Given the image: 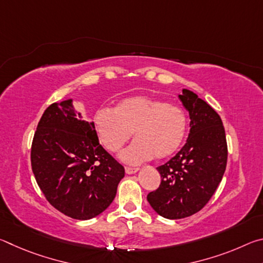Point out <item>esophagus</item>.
I'll return each instance as SVG.
<instances>
[{"instance_id":"1","label":"esophagus","mask_w":263,"mask_h":263,"mask_svg":"<svg viewBox=\"0 0 263 263\" xmlns=\"http://www.w3.org/2000/svg\"><path fill=\"white\" fill-rule=\"evenodd\" d=\"M139 171V169L138 168H133V167H125V172H126V174H128V175H132V174H136V173Z\"/></svg>"}]
</instances>
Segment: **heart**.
I'll return each mask as SVG.
<instances>
[{"label":"heart","mask_w":263,"mask_h":263,"mask_svg":"<svg viewBox=\"0 0 263 263\" xmlns=\"http://www.w3.org/2000/svg\"><path fill=\"white\" fill-rule=\"evenodd\" d=\"M94 127L102 145L112 153L118 152L135 132L136 141L119 158L128 164H140L154 157L166 159L176 153L184 141L188 121L179 106L135 95L122 100L115 110H97Z\"/></svg>","instance_id":"heart-1"}]
</instances>
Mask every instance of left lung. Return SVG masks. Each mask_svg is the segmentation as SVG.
Here are the masks:
<instances>
[{"instance_id":"1","label":"left lung","mask_w":263,"mask_h":263,"mask_svg":"<svg viewBox=\"0 0 263 263\" xmlns=\"http://www.w3.org/2000/svg\"><path fill=\"white\" fill-rule=\"evenodd\" d=\"M179 99L189 112L188 139L174 158L157 168L161 184L147 195L153 210L167 219H182L203 209L219 185L228 162L219 115L189 89H182Z\"/></svg>"}]
</instances>
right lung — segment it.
Masks as SVG:
<instances>
[{"mask_svg": "<svg viewBox=\"0 0 263 263\" xmlns=\"http://www.w3.org/2000/svg\"><path fill=\"white\" fill-rule=\"evenodd\" d=\"M31 166L52 206L73 219L101 215L112 203L125 171L100 145L94 122L84 121L73 99L44 111L34 133Z\"/></svg>", "mask_w": 263, "mask_h": 263, "instance_id": "right-lung-1", "label": "right lung"}]
</instances>
